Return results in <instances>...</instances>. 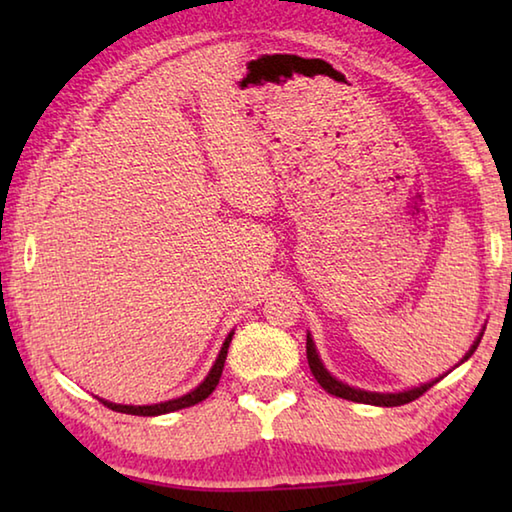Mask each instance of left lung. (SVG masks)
Returning <instances> with one entry per match:
<instances>
[{
	"mask_svg": "<svg viewBox=\"0 0 512 512\" xmlns=\"http://www.w3.org/2000/svg\"><path fill=\"white\" fill-rule=\"evenodd\" d=\"M483 336V334H481ZM481 336L476 339V343L470 348V352L465 354V359H470L476 345H479ZM463 359V361H465ZM307 361H309V368H311V375L316 377V381L320 386L325 388L329 395H336V397H343V400H350V402H361V404H375V406H402V404H409L413 400H418L420 395H424L429 391V388L436 384V381H429V384H422L418 388H411V391H404V393H368V391H361V388H352L348 384H343L336 377L329 375L325 370L323 363H320L316 348H314V341H311V336H307Z\"/></svg>",
	"mask_w": 512,
	"mask_h": 512,
	"instance_id": "8db88e82",
	"label": "left lung"
}]
</instances>
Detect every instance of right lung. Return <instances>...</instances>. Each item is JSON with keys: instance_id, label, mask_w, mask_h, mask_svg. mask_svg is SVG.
Returning a JSON list of instances; mask_svg holds the SVG:
<instances>
[{"instance_id": "add662e5", "label": "right lung", "mask_w": 512, "mask_h": 512, "mask_svg": "<svg viewBox=\"0 0 512 512\" xmlns=\"http://www.w3.org/2000/svg\"><path fill=\"white\" fill-rule=\"evenodd\" d=\"M232 334H228V339H225L223 348L219 352V357H216L214 366L210 370V375L205 377V381L198 388H194L192 393H187L183 397H178V400H169V402H162V404H151V406H126V404H112L106 400H99L103 406H108L112 411H119V413H128V415H162V413H171V411H180V409H187V406H194L198 402H203L207 395H212V391L219 384L221 379V372L225 366V357H228V348H230V341H232Z\"/></svg>"}]
</instances>
